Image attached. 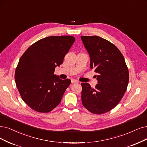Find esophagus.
Masks as SVG:
<instances>
[{
	"label": "esophagus",
	"mask_w": 147,
	"mask_h": 147,
	"mask_svg": "<svg viewBox=\"0 0 147 147\" xmlns=\"http://www.w3.org/2000/svg\"><path fill=\"white\" fill-rule=\"evenodd\" d=\"M71 83L72 84H76V83H78V81H77L75 79H71Z\"/></svg>",
	"instance_id": "34e87169"
}]
</instances>
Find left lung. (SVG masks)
<instances>
[{"label":"left lung","mask_w":147,"mask_h":147,"mask_svg":"<svg viewBox=\"0 0 147 147\" xmlns=\"http://www.w3.org/2000/svg\"><path fill=\"white\" fill-rule=\"evenodd\" d=\"M81 39L98 82L95 88L88 83L81 84L82 105L92 113L100 115L122 99L128 84V69L121 51L109 41L97 36H81Z\"/></svg>","instance_id":"obj_1"}]
</instances>
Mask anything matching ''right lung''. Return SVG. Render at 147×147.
<instances>
[{"mask_svg":"<svg viewBox=\"0 0 147 147\" xmlns=\"http://www.w3.org/2000/svg\"><path fill=\"white\" fill-rule=\"evenodd\" d=\"M74 41L70 36L47 37L31 45L20 57L15 82L22 99L31 109L48 113L60 104L71 80L54 73Z\"/></svg>","mask_w":147,"mask_h":147,"instance_id":"right-lung-1","label":"right lung"}]
</instances>
